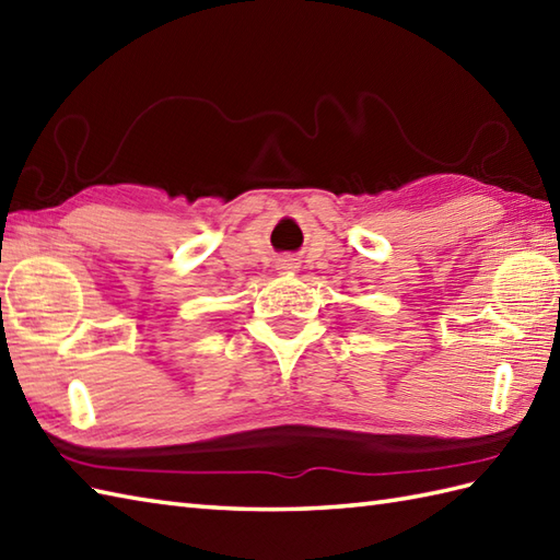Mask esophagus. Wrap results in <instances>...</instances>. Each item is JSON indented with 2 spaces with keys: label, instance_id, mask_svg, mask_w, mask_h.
Listing matches in <instances>:
<instances>
[{
  "label": "esophagus",
  "instance_id": "1",
  "mask_svg": "<svg viewBox=\"0 0 560 560\" xmlns=\"http://www.w3.org/2000/svg\"><path fill=\"white\" fill-rule=\"evenodd\" d=\"M299 267H301V261L295 259V257H281V259L277 261V269H279L281 273H295V271H299Z\"/></svg>",
  "mask_w": 560,
  "mask_h": 560
}]
</instances>
